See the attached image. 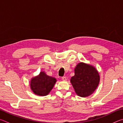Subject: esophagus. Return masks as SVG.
Segmentation results:
<instances>
[{"mask_svg": "<svg viewBox=\"0 0 123 123\" xmlns=\"http://www.w3.org/2000/svg\"><path fill=\"white\" fill-rule=\"evenodd\" d=\"M62 79L64 81H66L67 80V78L66 76H63V77H62Z\"/></svg>", "mask_w": 123, "mask_h": 123, "instance_id": "34e87169", "label": "esophagus"}]
</instances>
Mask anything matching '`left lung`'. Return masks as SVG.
Masks as SVG:
<instances>
[{
    "label": "left lung",
    "mask_w": 123,
    "mask_h": 123,
    "mask_svg": "<svg viewBox=\"0 0 123 123\" xmlns=\"http://www.w3.org/2000/svg\"><path fill=\"white\" fill-rule=\"evenodd\" d=\"M75 75L70 79L73 87L79 96L86 97L94 92L99 83L100 77L93 66L79 63L75 68Z\"/></svg>",
    "instance_id": "1"
}]
</instances>
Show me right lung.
<instances>
[{"label":"right lung","instance_id":"1","mask_svg":"<svg viewBox=\"0 0 123 123\" xmlns=\"http://www.w3.org/2000/svg\"><path fill=\"white\" fill-rule=\"evenodd\" d=\"M56 79L49 76L44 72H41L38 76L32 78L31 80V88L35 94L39 96L47 95L55 85Z\"/></svg>","mask_w":123,"mask_h":123}]
</instances>
